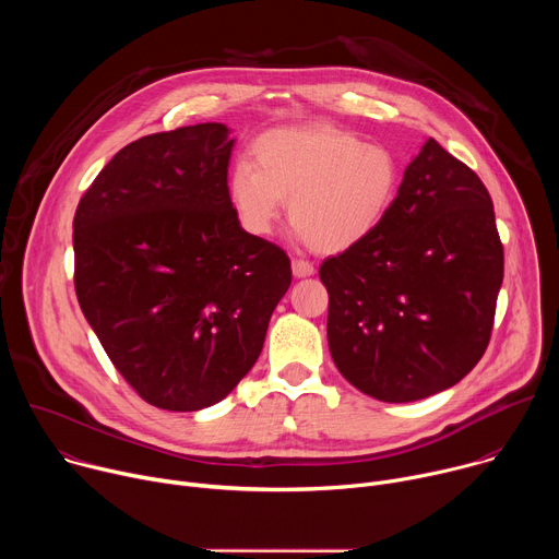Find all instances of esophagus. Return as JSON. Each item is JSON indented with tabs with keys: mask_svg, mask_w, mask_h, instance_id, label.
I'll return each mask as SVG.
<instances>
[{
	"mask_svg": "<svg viewBox=\"0 0 559 559\" xmlns=\"http://www.w3.org/2000/svg\"><path fill=\"white\" fill-rule=\"evenodd\" d=\"M292 272L296 278H307L313 274V265L309 261H302V259H294L292 261Z\"/></svg>",
	"mask_w": 559,
	"mask_h": 559,
	"instance_id": "34e87169",
	"label": "esophagus"
}]
</instances>
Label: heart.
Masks as SVG:
<instances>
[{"mask_svg": "<svg viewBox=\"0 0 559 559\" xmlns=\"http://www.w3.org/2000/svg\"><path fill=\"white\" fill-rule=\"evenodd\" d=\"M252 156L254 166L238 162L227 177L238 223L267 236L287 201L296 236L321 254L365 243L401 188V166L389 147L330 123L270 130L254 141Z\"/></svg>", "mask_w": 559, "mask_h": 559, "instance_id": "b5f03b06", "label": "heart"}]
</instances>
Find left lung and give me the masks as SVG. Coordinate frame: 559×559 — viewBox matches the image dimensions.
Masks as SVG:
<instances>
[{"instance_id": "obj_1", "label": "left lung", "mask_w": 559, "mask_h": 559, "mask_svg": "<svg viewBox=\"0 0 559 559\" xmlns=\"http://www.w3.org/2000/svg\"><path fill=\"white\" fill-rule=\"evenodd\" d=\"M318 274L338 371L376 401H423L460 382L489 345L504 276L491 197L427 139L382 225Z\"/></svg>"}]
</instances>
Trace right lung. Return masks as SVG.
I'll list each match as a JSON object with an SVG mask.
<instances>
[{
	"mask_svg": "<svg viewBox=\"0 0 559 559\" xmlns=\"http://www.w3.org/2000/svg\"><path fill=\"white\" fill-rule=\"evenodd\" d=\"M223 123L121 147L74 212V289L108 358L145 403L199 412L254 367L292 283L287 254L227 199Z\"/></svg>",
	"mask_w": 559,
	"mask_h": 559,
	"instance_id": "right-lung-1",
	"label": "right lung"
}]
</instances>
